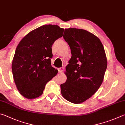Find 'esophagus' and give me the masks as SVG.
I'll return each instance as SVG.
<instances>
[{
  "label": "esophagus",
  "instance_id": "1",
  "mask_svg": "<svg viewBox=\"0 0 125 125\" xmlns=\"http://www.w3.org/2000/svg\"><path fill=\"white\" fill-rule=\"evenodd\" d=\"M64 67H60V68H58V70L59 73H62V72H63V71H64Z\"/></svg>",
  "mask_w": 125,
  "mask_h": 125
}]
</instances>
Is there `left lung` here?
<instances>
[{"instance_id": "8db88e82", "label": "left lung", "mask_w": 125, "mask_h": 125, "mask_svg": "<svg viewBox=\"0 0 125 125\" xmlns=\"http://www.w3.org/2000/svg\"><path fill=\"white\" fill-rule=\"evenodd\" d=\"M63 37L72 56L66 66V81L60 85L61 93L69 102L80 104L101 86L107 67L106 54L100 39L86 30L66 28Z\"/></svg>"}]
</instances>
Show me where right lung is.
<instances>
[{
    "instance_id": "obj_1",
    "label": "right lung",
    "mask_w": 125,
    "mask_h": 125,
    "mask_svg": "<svg viewBox=\"0 0 125 125\" xmlns=\"http://www.w3.org/2000/svg\"><path fill=\"white\" fill-rule=\"evenodd\" d=\"M64 29L45 25L31 31L20 42L12 62L14 82L20 93L34 99L43 93L45 85L56 75L52 66V47L62 36Z\"/></svg>"
}]
</instances>
